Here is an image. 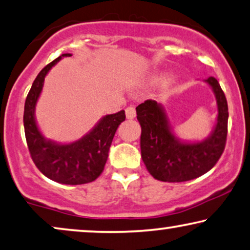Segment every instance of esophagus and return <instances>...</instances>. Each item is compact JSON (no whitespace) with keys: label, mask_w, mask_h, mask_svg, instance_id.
Listing matches in <instances>:
<instances>
[{"label":"esophagus","mask_w":250,"mask_h":250,"mask_svg":"<svg viewBox=\"0 0 250 250\" xmlns=\"http://www.w3.org/2000/svg\"><path fill=\"white\" fill-rule=\"evenodd\" d=\"M125 115L126 119H133L136 117V108L133 106H129L125 108Z\"/></svg>","instance_id":"34e87169"}]
</instances>
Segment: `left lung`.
<instances>
[{
	"mask_svg": "<svg viewBox=\"0 0 250 250\" xmlns=\"http://www.w3.org/2000/svg\"><path fill=\"white\" fill-rule=\"evenodd\" d=\"M215 93L219 115L212 135L202 143H180L172 133L167 120L156 101L147 100L136 107L142 126L140 149L147 171L156 180L182 182L205 174L220 160L228 135V103L214 77L206 80Z\"/></svg>",
	"mask_w": 250,
	"mask_h": 250,
	"instance_id": "1",
	"label": "left lung"
}]
</instances>
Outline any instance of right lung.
Instances as JSON below:
<instances>
[{
    "label": "right lung",
    "instance_id": "add662e5",
    "mask_svg": "<svg viewBox=\"0 0 250 250\" xmlns=\"http://www.w3.org/2000/svg\"><path fill=\"white\" fill-rule=\"evenodd\" d=\"M65 53L42 69L27 95L23 112V126L31 160L38 170L51 180L63 185H83L96 180L104 170L108 149L119 125L125 120L122 110L104 117L91 131L78 142L60 145L45 140L35 121V105L43 88L46 73Z\"/></svg>",
    "mask_w": 250,
    "mask_h": 250
}]
</instances>
